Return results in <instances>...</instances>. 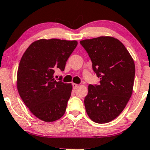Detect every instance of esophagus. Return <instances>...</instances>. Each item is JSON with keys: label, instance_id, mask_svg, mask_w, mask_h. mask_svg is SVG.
<instances>
[{"label": "esophagus", "instance_id": "obj_1", "mask_svg": "<svg viewBox=\"0 0 150 150\" xmlns=\"http://www.w3.org/2000/svg\"><path fill=\"white\" fill-rule=\"evenodd\" d=\"M78 86H79V85L78 84H76V83H72V87H73V88L74 89H76L77 88H78Z\"/></svg>", "mask_w": 150, "mask_h": 150}]
</instances>
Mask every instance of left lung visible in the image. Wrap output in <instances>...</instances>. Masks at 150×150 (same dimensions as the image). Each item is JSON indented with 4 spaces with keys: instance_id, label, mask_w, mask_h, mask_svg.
<instances>
[{
    "instance_id": "8db88e82",
    "label": "left lung",
    "mask_w": 150,
    "mask_h": 150,
    "mask_svg": "<svg viewBox=\"0 0 150 150\" xmlns=\"http://www.w3.org/2000/svg\"><path fill=\"white\" fill-rule=\"evenodd\" d=\"M92 62V69L100 78L99 85H89L84 103L92 121L104 124L122 112L132 95L135 64L120 40L101 36L80 42Z\"/></svg>"
}]
</instances>
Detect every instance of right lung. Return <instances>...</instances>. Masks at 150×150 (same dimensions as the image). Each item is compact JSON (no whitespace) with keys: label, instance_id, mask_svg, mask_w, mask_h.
<instances>
[{"label":"right lung","instance_id":"right-lung-1","mask_svg":"<svg viewBox=\"0 0 150 150\" xmlns=\"http://www.w3.org/2000/svg\"><path fill=\"white\" fill-rule=\"evenodd\" d=\"M76 40H37L26 49L17 71L18 94L30 112L44 122L63 116L71 96V83L53 79L56 69L64 71L66 62L76 47Z\"/></svg>","mask_w":150,"mask_h":150}]
</instances>
